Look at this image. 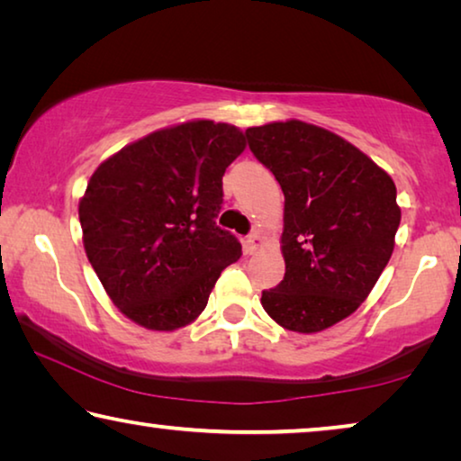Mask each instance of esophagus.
<instances>
[{
  "mask_svg": "<svg viewBox=\"0 0 461 461\" xmlns=\"http://www.w3.org/2000/svg\"><path fill=\"white\" fill-rule=\"evenodd\" d=\"M258 246H260V231H252V233H248V238H246V249L249 254L252 252H256V249H258Z\"/></svg>",
  "mask_w": 461,
  "mask_h": 461,
  "instance_id": "esophagus-1",
  "label": "esophagus"
}]
</instances>
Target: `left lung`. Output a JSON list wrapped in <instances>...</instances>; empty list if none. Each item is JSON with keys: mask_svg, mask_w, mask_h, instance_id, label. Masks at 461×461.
I'll return each instance as SVG.
<instances>
[{"mask_svg": "<svg viewBox=\"0 0 461 461\" xmlns=\"http://www.w3.org/2000/svg\"><path fill=\"white\" fill-rule=\"evenodd\" d=\"M246 140L285 193L286 270L262 307L285 330H327L360 307L393 256L396 186L356 146L305 122L248 128Z\"/></svg>", "mask_w": 461, "mask_h": 461, "instance_id": "1", "label": "left lung"}]
</instances>
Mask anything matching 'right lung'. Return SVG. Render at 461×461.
Masks as SVG:
<instances>
[{
  "label": "right lung",
  "instance_id": "right-lung-1",
  "mask_svg": "<svg viewBox=\"0 0 461 461\" xmlns=\"http://www.w3.org/2000/svg\"><path fill=\"white\" fill-rule=\"evenodd\" d=\"M230 123L186 122L122 148L79 203L83 244L113 305L156 331L191 323L241 244L217 225L223 173L244 152Z\"/></svg>",
  "mask_w": 461,
  "mask_h": 461
}]
</instances>
